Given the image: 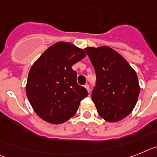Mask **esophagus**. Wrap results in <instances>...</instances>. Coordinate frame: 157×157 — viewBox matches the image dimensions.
Listing matches in <instances>:
<instances>
[{
  "mask_svg": "<svg viewBox=\"0 0 157 157\" xmlns=\"http://www.w3.org/2000/svg\"><path fill=\"white\" fill-rule=\"evenodd\" d=\"M84 87L86 88V90H87V91H88V92L90 93V88H89V85H88V84H85V85H84Z\"/></svg>",
  "mask_w": 157,
  "mask_h": 157,
  "instance_id": "esophagus-1",
  "label": "esophagus"
}]
</instances>
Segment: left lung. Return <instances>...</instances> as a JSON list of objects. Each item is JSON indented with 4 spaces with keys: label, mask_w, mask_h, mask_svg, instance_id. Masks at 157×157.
Here are the masks:
<instances>
[{
    "label": "left lung",
    "mask_w": 157,
    "mask_h": 157,
    "mask_svg": "<svg viewBox=\"0 0 157 157\" xmlns=\"http://www.w3.org/2000/svg\"><path fill=\"white\" fill-rule=\"evenodd\" d=\"M96 75L91 94L97 111L110 123L118 122L134 109L140 93L138 77L132 67L109 46L85 48Z\"/></svg>",
    "instance_id": "obj_1"
}]
</instances>
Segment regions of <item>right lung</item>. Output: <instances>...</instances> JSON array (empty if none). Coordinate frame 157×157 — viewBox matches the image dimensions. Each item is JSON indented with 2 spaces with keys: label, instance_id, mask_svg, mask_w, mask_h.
Wrapping results in <instances>:
<instances>
[{
  "label": "right lung",
  "instance_id": "right-lung-1",
  "mask_svg": "<svg viewBox=\"0 0 157 157\" xmlns=\"http://www.w3.org/2000/svg\"><path fill=\"white\" fill-rule=\"evenodd\" d=\"M86 54L73 44L58 41L31 67L25 91L33 111L41 119L59 124L75 115L88 92L77 83V73L72 66Z\"/></svg>",
  "mask_w": 157,
  "mask_h": 157
}]
</instances>
